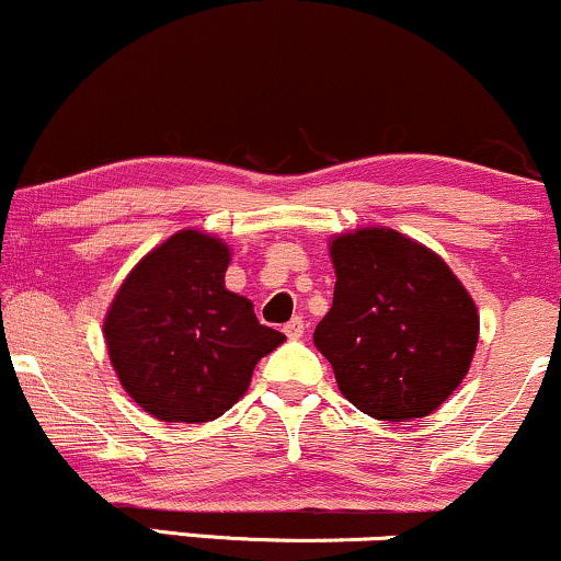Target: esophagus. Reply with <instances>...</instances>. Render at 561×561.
<instances>
[{
    "mask_svg": "<svg viewBox=\"0 0 561 561\" xmlns=\"http://www.w3.org/2000/svg\"><path fill=\"white\" fill-rule=\"evenodd\" d=\"M302 332H306V324H302V319H300V317L289 319L287 324H285V334H287L289 340H300V337H302Z\"/></svg>",
    "mask_w": 561,
    "mask_h": 561,
    "instance_id": "esophagus-1",
    "label": "esophagus"
}]
</instances>
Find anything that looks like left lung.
<instances>
[{"label": "left lung", "mask_w": 561, "mask_h": 561, "mask_svg": "<svg viewBox=\"0 0 561 561\" xmlns=\"http://www.w3.org/2000/svg\"><path fill=\"white\" fill-rule=\"evenodd\" d=\"M332 308L313 345L343 396L379 422L430 416L467 377L480 313L435 250L388 227L330 237Z\"/></svg>", "instance_id": "1"}]
</instances>
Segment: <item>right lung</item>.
Masks as SVG:
<instances>
[{
    "instance_id": "right-lung-1",
    "label": "right lung",
    "mask_w": 561,
    "mask_h": 561,
    "mask_svg": "<svg viewBox=\"0 0 561 561\" xmlns=\"http://www.w3.org/2000/svg\"><path fill=\"white\" fill-rule=\"evenodd\" d=\"M229 261L227 242L182 229L128 272L107 308L102 334L118 382L160 422L218 420L287 340L224 285Z\"/></svg>"
}]
</instances>
